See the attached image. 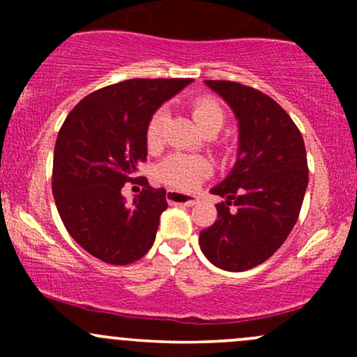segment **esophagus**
<instances>
[{
    "mask_svg": "<svg viewBox=\"0 0 357 357\" xmlns=\"http://www.w3.org/2000/svg\"><path fill=\"white\" fill-rule=\"evenodd\" d=\"M166 199L167 203L171 204H184V206H195L198 203V198L191 195H184V192L169 190L166 192Z\"/></svg>",
    "mask_w": 357,
    "mask_h": 357,
    "instance_id": "1",
    "label": "esophagus"
}]
</instances>
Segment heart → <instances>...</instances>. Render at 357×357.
<instances>
[{"label": "heart", "mask_w": 357, "mask_h": 357, "mask_svg": "<svg viewBox=\"0 0 357 357\" xmlns=\"http://www.w3.org/2000/svg\"><path fill=\"white\" fill-rule=\"evenodd\" d=\"M191 114L195 119L196 126L202 129L203 134L208 130H218L223 127L225 112L221 105L213 97H198L192 100ZM166 121V110H155L154 116L151 117L146 130V141L149 149H158L162 142V127ZM213 167L208 159L202 155H188V154H173L166 158L159 165V179L167 186L176 188V190L191 191L198 186L203 179L211 174Z\"/></svg>", "instance_id": "obj_1"}]
</instances>
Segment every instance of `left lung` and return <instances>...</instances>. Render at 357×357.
<instances>
[{"mask_svg":"<svg viewBox=\"0 0 357 357\" xmlns=\"http://www.w3.org/2000/svg\"><path fill=\"white\" fill-rule=\"evenodd\" d=\"M238 121L235 166L215 188L218 220L199 233L215 267L245 272L270 258L292 231L309 183L301 130L265 93L228 80H204Z\"/></svg>","mask_w":357,"mask_h":357,"instance_id":"left-lung-1","label":"left lung"}]
</instances>
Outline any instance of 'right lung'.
I'll return each instance as SVG.
<instances>
[{
	"instance_id": "1",
	"label": "right lung",
	"mask_w": 357,
	"mask_h": 357,
	"mask_svg": "<svg viewBox=\"0 0 357 357\" xmlns=\"http://www.w3.org/2000/svg\"><path fill=\"white\" fill-rule=\"evenodd\" d=\"M192 79H132L89 93L65 119L53 153V198L70 236L105 264L127 265L153 247L166 190L142 179L127 204L122 186L147 155L153 114Z\"/></svg>"
}]
</instances>
